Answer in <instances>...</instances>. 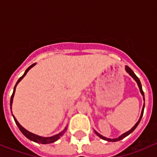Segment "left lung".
I'll return each mask as SVG.
<instances>
[{"mask_svg":"<svg viewBox=\"0 0 157 157\" xmlns=\"http://www.w3.org/2000/svg\"><path fill=\"white\" fill-rule=\"evenodd\" d=\"M125 69H126V71H127V73H129V75H130L131 76V77H132L133 78H134V79L135 80L136 82H137V83H138V87H139L140 92H141V94H142V96H143V99L145 100V97H144V92H143V90H142V87H141V82H140L139 78H138L137 77V76H136V75L134 74V71H133L131 70V69H130L128 66H126L125 67ZM144 109H145V105H143V108H142V110H141V116H140L139 120H138V121L137 122V123H136L135 125H134V127H132V128L130 129V130H128L127 132H126V133H124V134H122V135H120V137H118L117 138H113V139H111V138H105V137H104V136L101 135V134H100L99 133H98V132H97V131H95V130H94V131H95L96 134H97V135H98V136H99L100 138H102V139H104V140H106V141H120V140H122V139H123V138H126V137H127V136H128L130 134H131V133H132L133 131H134V130H135L136 127H138V124H139L140 121H141V118H142V116H143Z\"/></svg>","mask_w":157,"mask_h":157,"instance_id":"obj_1","label":"left lung"}]
</instances>
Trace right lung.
<instances>
[{
  "mask_svg": "<svg viewBox=\"0 0 157 157\" xmlns=\"http://www.w3.org/2000/svg\"><path fill=\"white\" fill-rule=\"evenodd\" d=\"M35 64H36V63H33V64H32V65H30V66L28 68H27V70L25 71L24 74H23V75L21 76V77L19 78V80H18L17 82H16V86H15V87H14V90H13V93H12V97H11V101H10L11 109H12V101H13L14 94H15V91H16V86H17V84L19 82H20L22 79H23V77H24V76L26 75H27V72H28V71L30 70V69L31 68V67H34ZM13 118H14V120H15V122H16V125L18 126V127H19V130H20V131H21V132L23 133V134H24V135L26 136V137H27V138H28V139L31 140V141H34V142H37V143H40V144H49V143H52V142H55V141H57V140L59 139V138H60V137H61V136L63 135V134H64L65 131H66L67 129V127H65L64 130H63V131H62V132L59 133V134H56V135H54V136H52V137H48V138H45V137H41V136H38V135H37V134H33V133H31V132H30V131H28V130H26V129L23 128V127H22V126L20 125V124H19V122H18L17 120H16V118L14 117V116H13Z\"/></svg>",
  "mask_w": 157,
  "mask_h": 157,
  "instance_id": "obj_1",
  "label": "right lung"
}]
</instances>
